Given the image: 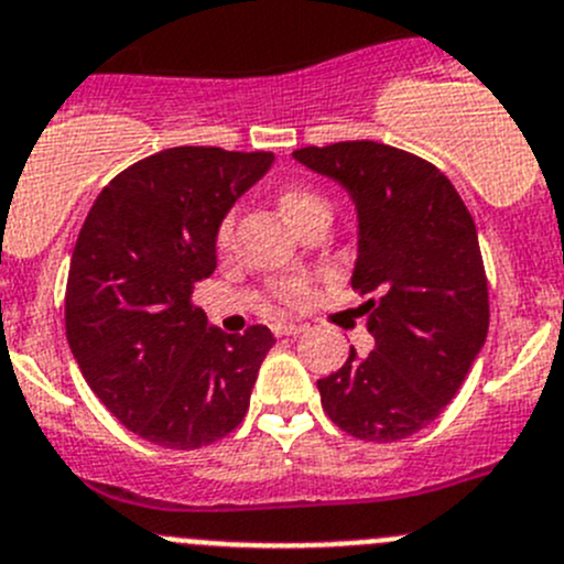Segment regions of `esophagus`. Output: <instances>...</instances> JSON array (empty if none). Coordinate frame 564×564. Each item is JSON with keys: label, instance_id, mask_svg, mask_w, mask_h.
<instances>
[{"label": "esophagus", "instance_id": "obj_1", "mask_svg": "<svg viewBox=\"0 0 564 564\" xmlns=\"http://www.w3.org/2000/svg\"><path fill=\"white\" fill-rule=\"evenodd\" d=\"M306 325L303 323H275L272 325V334L275 336H294V334H303Z\"/></svg>", "mask_w": 564, "mask_h": 564}]
</instances>
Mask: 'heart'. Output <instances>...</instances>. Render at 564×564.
I'll list each match as a JSON object with an SVG mask.
<instances>
[{
	"label": "heart",
	"mask_w": 564,
	"mask_h": 564,
	"mask_svg": "<svg viewBox=\"0 0 564 564\" xmlns=\"http://www.w3.org/2000/svg\"><path fill=\"white\" fill-rule=\"evenodd\" d=\"M278 205H281L283 217H286L289 225H294V228H297L308 214H314V210H328V205L323 203V197L314 194L312 188L306 186H286L281 194H278ZM230 228H234V219L228 217L223 223V228H219V241H223V245H228ZM306 292H308V283L303 281V278H283V281L275 283V294L283 300V303H300V300L306 297Z\"/></svg>",
	"instance_id": "heart-1"
}]
</instances>
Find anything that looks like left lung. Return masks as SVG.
<instances>
[{"label": "left lung", "instance_id": "left-lung-1", "mask_svg": "<svg viewBox=\"0 0 564 564\" xmlns=\"http://www.w3.org/2000/svg\"><path fill=\"white\" fill-rule=\"evenodd\" d=\"M292 158L347 192L359 223L350 286L376 294L361 306L376 347H350L319 378L325 414L367 442L417 434L454 401L487 339L476 223L454 183L412 152L339 141Z\"/></svg>", "mask_w": 564, "mask_h": 564}]
</instances>
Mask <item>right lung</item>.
Masks as SVG:
<instances>
[{
	"label": "right lung",
	"instance_id": "add662e5",
	"mask_svg": "<svg viewBox=\"0 0 564 564\" xmlns=\"http://www.w3.org/2000/svg\"><path fill=\"white\" fill-rule=\"evenodd\" d=\"M272 152L172 147L99 192L77 236L66 286V339L83 378L133 434L192 451L245 420L267 325L225 334L192 292L217 270V236Z\"/></svg>",
	"mask_w": 564,
	"mask_h": 564
}]
</instances>
